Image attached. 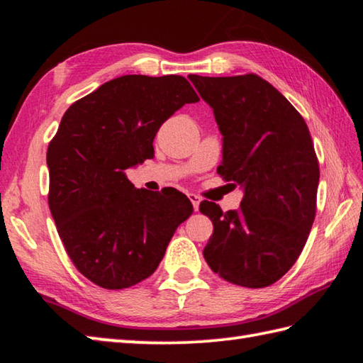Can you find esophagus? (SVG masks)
<instances>
[{"mask_svg": "<svg viewBox=\"0 0 363 363\" xmlns=\"http://www.w3.org/2000/svg\"><path fill=\"white\" fill-rule=\"evenodd\" d=\"M187 196H189V200L192 201V205H194V210H195V211H199V205H200V196L196 195V194H187Z\"/></svg>", "mask_w": 363, "mask_h": 363, "instance_id": "1", "label": "esophagus"}]
</instances>
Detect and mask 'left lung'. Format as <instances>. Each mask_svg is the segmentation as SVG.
<instances>
[{
  "mask_svg": "<svg viewBox=\"0 0 363 363\" xmlns=\"http://www.w3.org/2000/svg\"><path fill=\"white\" fill-rule=\"evenodd\" d=\"M189 79L224 136L219 176L245 189L238 210L200 203L213 223L203 256L233 285L269 286L296 262L315 219L320 169L309 128L256 73Z\"/></svg>",
  "mask_w": 363,
  "mask_h": 363,
  "instance_id": "8db88e82",
  "label": "left lung"
}]
</instances>
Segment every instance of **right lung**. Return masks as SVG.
Returning a JSON list of instances; mask_svg holds the SVG:
<instances>
[{"label": "right lung", "instance_id": "obj_1", "mask_svg": "<svg viewBox=\"0 0 363 363\" xmlns=\"http://www.w3.org/2000/svg\"><path fill=\"white\" fill-rule=\"evenodd\" d=\"M199 101L184 77L125 75L60 120L46 153L48 203L73 266L97 286L123 290L150 277L192 214L179 190L136 189L125 171L152 158L160 126Z\"/></svg>", "mask_w": 363, "mask_h": 363}]
</instances>
